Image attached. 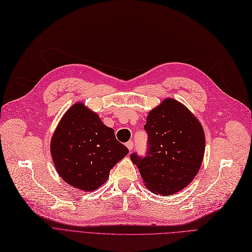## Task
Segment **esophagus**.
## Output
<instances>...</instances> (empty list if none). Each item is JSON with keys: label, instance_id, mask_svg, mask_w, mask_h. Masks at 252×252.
<instances>
[{"label": "esophagus", "instance_id": "1", "mask_svg": "<svg viewBox=\"0 0 252 252\" xmlns=\"http://www.w3.org/2000/svg\"><path fill=\"white\" fill-rule=\"evenodd\" d=\"M126 147H127V149H128L129 151H132V149H133V142H132V141L126 142Z\"/></svg>", "mask_w": 252, "mask_h": 252}]
</instances>
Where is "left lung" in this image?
<instances>
[{"label":"left lung","instance_id":"obj_1","mask_svg":"<svg viewBox=\"0 0 252 252\" xmlns=\"http://www.w3.org/2000/svg\"><path fill=\"white\" fill-rule=\"evenodd\" d=\"M145 129L149 151L145 158L130 156L146 187L155 194L170 196L189 185L205 153L204 130L186 105L164 99L149 112Z\"/></svg>","mask_w":252,"mask_h":252}]
</instances>
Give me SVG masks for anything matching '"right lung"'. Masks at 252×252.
Returning <instances> with one entry per match:
<instances>
[{
  "label": "right lung",
  "instance_id": "right-lung-1",
  "mask_svg": "<svg viewBox=\"0 0 252 252\" xmlns=\"http://www.w3.org/2000/svg\"><path fill=\"white\" fill-rule=\"evenodd\" d=\"M57 173L84 191L101 187L113 167L129 153L116 139L113 128L83 102H76L59 121L50 142Z\"/></svg>",
  "mask_w": 252,
  "mask_h": 252
}]
</instances>
